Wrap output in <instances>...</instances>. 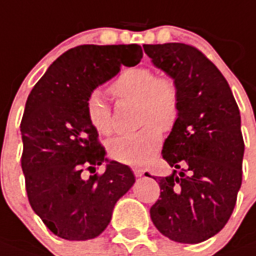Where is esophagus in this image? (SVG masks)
<instances>
[{"label": "esophagus", "instance_id": "34e87169", "mask_svg": "<svg viewBox=\"0 0 256 256\" xmlns=\"http://www.w3.org/2000/svg\"><path fill=\"white\" fill-rule=\"evenodd\" d=\"M132 172H134V174H136V177H141V176L145 174V169H142V168L138 166L132 168Z\"/></svg>", "mask_w": 256, "mask_h": 256}]
</instances>
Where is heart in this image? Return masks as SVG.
Instances as JSON below:
<instances>
[{
	"mask_svg": "<svg viewBox=\"0 0 256 256\" xmlns=\"http://www.w3.org/2000/svg\"><path fill=\"white\" fill-rule=\"evenodd\" d=\"M110 91L120 99L141 103L138 132L114 138L108 145L111 157L122 164L141 166L152 160L162 142L161 130L173 128L180 112V94L173 78L156 75L149 67L124 70L112 82ZM87 116L98 132L108 136L114 130L112 111L98 94L87 99Z\"/></svg>",
	"mask_w": 256,
	"mask_h": 256,
	"instance_id": "heart-1",
	"label": "heart"
}]
</instances>
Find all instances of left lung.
<instances>
[{
	"mask_svg": "<svg viewBox=\"0 0 256 256\" xmlns=\"http://www.w3.org/2000/svg\"><path fill=\"white\" fill-rule=\"evenodd\" d=\"M144 50L180 94L178 118L162 148L174 170L158 178L150 218L170 240L200 243L223 230L236 204L244 154L239 107L226 78L198 48L168 42Z\"/></svg>",
	"mask_w": 256,
	"mask_h": 256,
	"instance_id": "8db88e82",
	"label": "left lung"
}]
</instances>
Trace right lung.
Instances as JSON below:
<instances>
[{
    "label": "right lung",
    "instance_id": "add662e5",
    "mask_svg": "<svg viewBox=\"0 0 256 256\" xmlns=\"http://www.w3.org/2000/svg\"><path fill=\"white\" fill-rule=\"evenodd\" d=\"M141 46H79L54 60L30 91L21 120V168L32 210L66 240L99 236L136 177L106 152L87 116V99L122 66L141 62ZM108 161L102 175L96 166ZM93 174L87 178L85 172Z\"/></svg>",
    "mask_w": 256,
    "mask_h": 256
}]
</instances>
